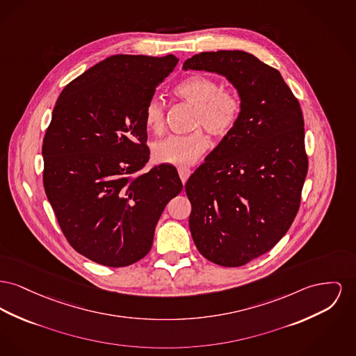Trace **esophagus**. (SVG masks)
<instances>
[{"mask_svg": "<svg viewBox=\"0 0 356 356\" xmlns=\"http://www.w3.org/2000/svg\"><path fill=\"white\" fill-rule=\"evenodd\" d=\"M177 170H179V176H180L183 184H186L187 180H188L189 175H191V169L187 167H179Z\"/></svg>", "mask_w": 356, "mask_h": 356, "instance_id": "esophagus-1", "label": "esophagus"}]
</instances>
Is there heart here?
<instances>
[{
	"mask_svg": "<svg viewBox=\"0 0 356 356\" xmlns=\"http://www.w3.org/2000/svg\"><path fill=\"white\" fill-rule=\"evenodd\" d=\"M175 95L195 107L192 127L203 126L215 137H225L235 127L241 115V99L230 90H222L219 82L204 75H191L176 84ZM144 121L147 130L159 134L164 130V106L150 99ZM209 147L203 130L184 136H169L153 144L152 154L157 163L187 165L195 163Z\"/></svg>",
	"mask_w": 356,
	"mask_h": 356,
	"instance_id": "1",
	"label": "heart"
}]
</instances>
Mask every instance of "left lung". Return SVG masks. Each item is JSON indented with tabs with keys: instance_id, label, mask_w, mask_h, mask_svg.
Returning a JSON list of instances; mask_svg holds the SVG:
<instances>
[{
	"instance_id": "8db88e82",
	"label": "left lung",
	"mask_w": 356,
	"mask_h": 356,
	"mask_svg": "<svg viewBox=\"0 0 356 356\" xmlns=\"http://www.w3.org/2000/svg\"><path fill=\"white\" fill-rule=\"evenodd\" d=\"M183 70L225 76L241 99L236 125L189 176L186 192L199 252L243 266L286 234L300 207L308 172L302 113L280 71L245 51L202 52Z\"/></svg>"
}]
</instances>
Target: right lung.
Returning <instances> with one entry per match:
<instances>
[{
    "label": "right lung",
    "mask_w": 356,
    "mask_h": 356,
    "mask_svg": "<svg viewBox=\"0 0 356 356\" xmlns=\"http://www.w3.org/2000/svg\"><path fill=\"white\" fill-rule=\"evenodd\" d=\"M175 55H114L64 87L42 141L47 197L70 245L110 268L147 255L183 184L176 168L130 177L149 160L144 113Z\"/></svg>",
    "instance_id": "obj_1"
}]
</instances>
